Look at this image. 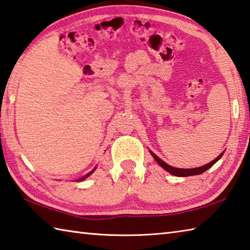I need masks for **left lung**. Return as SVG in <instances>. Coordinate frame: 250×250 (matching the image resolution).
I'll return each instance as SVG.
<instances>
[{
	"mask_svg": "<svg viewBox=\"0 0 250 250\" xmlns=\"http://www.w3.org/2000/svg\"><path fill=\"white\" fill-rule=\"evenodd\" d=\"M151 156L154 157L155 160L157 161V163L159 164V166H161L165 170H167V171L169 173L173 174V176H177V177H189V176H196V174H201L203 173L204 171H207L208 169H209L212 167V166L216 163V161H218L221 159V157L223 156V154L224 152H222V154L217 157V158L214 159L213 161H211V163L205 165V166H202V167H199V168H192V169H179V168H174V167H171V166L167 165L166 163H164L163 160H161L159 157H157L154 152L150 151Z\"/></svg>",
	"mask_w": 250,
	"mask_h": 250,
	"instance_id": "8db88e82",
	"label": "left lung"
}]
</instances>
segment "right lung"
<instances>
[{
    "label": "right lung",
    "instance_id": "obj_1",
    "mask_svg": "<svg viewBox=\"0 0 250 250\" xmlns=\"http://www.w3.org/2000/svg\"><path fill=\"white\" fill-rule=\"evenodd\" d=\"M94 170H95V169H94ZM94 170H93V171H94ZM93 171H91V172H90V173H87V174H86V176H84V177H83V178H81V179H80V180H78V181H81V180H84V179H85V178H87V177H89V176H90V174H91V173H92V172H93Z\"/></svg>",
    "mask_w": 250,
    "mask_h": 250
}]
</instances>
